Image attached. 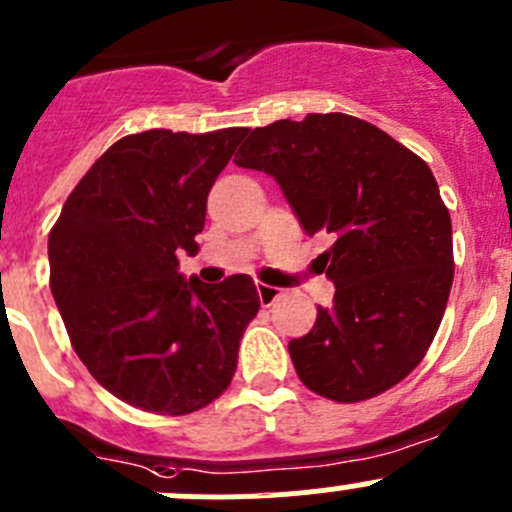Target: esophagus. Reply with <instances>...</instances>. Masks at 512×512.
Masks as SVG:
<instances>
[{"label":"esophagus","instance_id":"obj_1","mask_svg":"<svg viewBox=\"0 0 512 512\" xmlns=\"http://www.w3.org/2000/svg\"><path fill=\"white\" fill-rule=\"evenodd\" d=\"M256 291H258V301L263 303V306H271L276 298H281L283 288L278 286H268V283H256Z\"/></svg>","mask_w":512,"mask_h":512}]
</instances>
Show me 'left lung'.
<instances>
[{
    "instance_id": "obj_1",
    "label": "left lung",
    "mask_w": 512,
    "mask_h": 512,
    "mask_svg": "<svg viewBox=\"0 0 512 512\" xmlns=\"http://www.w3.org/2000/svg\"><path fill=\"white\" fill-rule=\"evenodd\" d=\"M236 164L278 181L336 293L288 343L303 386L358 403L401 383L426 356L453 286V231L433 171L378 126L308 114L251 131Z\"/></svg>"
}]
</instances>
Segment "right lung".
Wrapping results in <instances>:
<instances>
[{
    "label": "right lung",
    "instance_id": "add662e5",
    "mask_svg": "<svg viewBox=\"0 0 512 512\" xmlns=\"http://www.w3.org/2000/svg\"><path fill=\"white\" fill-rule=\"evenodd\" d=\"M246 131L124 136L74 186L49 234V286L74 351L141 411L186 416L234 378L261 306L254 278L186 281L179 254L199 251L209 191Z\"/></svg>",
    "mask_w": 512,
    "mask_h": 512
}]
</instances>
